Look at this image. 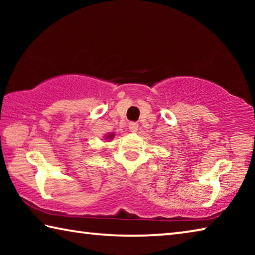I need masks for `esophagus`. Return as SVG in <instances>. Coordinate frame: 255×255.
Listing matches in <instances>:
<instances>
[{
	"mask_svg": "<svg viewBox=\"0 0 255 255\" xmlns=\"http://www.w3.org/2000/svg\"><path fill=\"white\" fill-rule=\"evenodd\" d=\"M128 128H129V130H130L131 132H136L137 130H138V125L136 124V123H129L128 124Z\"/></svg>",
	"mask_w": 255,
	"mask_h": 255,
	"instance_id": "obj_1",
	"label": "esophagus"
}]
</instances>
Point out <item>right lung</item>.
<instances>
[{
	"mask_svg": "<svg viewBox=\"0 0 255 255\" xmlns=\"http://www.w3.org/2000/svg\"><path fill=\"white\" fill-rule=\"evenodd\" d=\"M114 137H115V133H108V135L106 136L107 139H112Z\"/></svg>",
	"mask_w": 255,
	"mask_h": 255,
	"instance_id": "1",
	"label": "right lung"
}]
</instances>
